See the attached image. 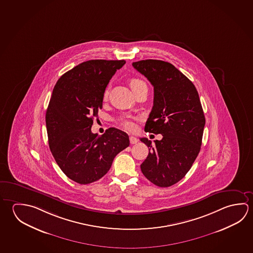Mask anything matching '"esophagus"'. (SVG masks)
Returning <instances> with one entry per match:
<instances>
[{
  "label": "esophagus",
  "instance_id": "34e87169",
  "mask_svg": "<svg viewBox=\"0 0 253 253\" xmlns=\"http://www.w3.org/2000/svg\"><path fill=\"white\" fill-rule=\"evenodd\" d=\"M129 142H130V144H137V142H138V139H137V137H132V136H130L129 137Z\"/></svg>",
  "mask_w": 253,
  "mask_h": 253
}]
</instances>
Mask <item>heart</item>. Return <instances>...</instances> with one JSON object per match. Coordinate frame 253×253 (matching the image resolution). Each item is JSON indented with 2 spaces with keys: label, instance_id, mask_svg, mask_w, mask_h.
Instances as JSON below:
<instances>
[{
  "label": "heart",
  "instance_id": "b5f03b06",
  "mask_svg": "<svg viewBox=\"0 0 253 253\" xmlns=\"http://www.w3.org/2000/svg\"><path fill=\"white\" fill-rule=\"evenodd\" d=\"M129 85H130L132 90H135V89H137L138 87L146 85V84H145L143 81L140 80V79L133 78V79L129 81ZM107 97H108V89H105V91H104V93H103V98H104V99H107ZM122 125H123V126H124L126 129H128V130H132V129H134V128H135V125L133 124L132 121L128 120V119H123V120H122Z\"/></svg>",
  "mask_w": 253,
  "mask_h": 253
}]
</instances>
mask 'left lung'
I'll use <instances>...</instances> for the list:
<instances>
[{
  "label": "left lung",
  "instance_id": "8db88e82",
  "mask_svg": "<svg viewBox=\"0 0 253 253\" xmlns=\"http://www.w3.org/2000/svg\"><path fill=\"white\" fill-rule=\"evenodd\" d=\"M154 86V106L145 131L162 134L149 147L140 165L144 176L160 187L176 184L190 169L199 154L205 117L195 85L170 63L156 59L133 62Z\"/></svg>",
  "mask_w": 253,
  "mask_h": 253
}]
</instances>
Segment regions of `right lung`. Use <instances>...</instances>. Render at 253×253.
Here are the masks:
<instances>
[{
  "label": "right lung",
  "instance_id": "add662e5",
  "mask_svg": "<svg viewBox=\"0 0 253 253\" xmlns=\"http://www.w3.org/2000/svg\"><path fill=\"white\" fill-rule=\"evenodd\" d=\"M125 60L95 59L65 73L54 87L46 111L49 149L63 172L86 185L106 175L116 155L129 145L127 133L109 128L91 132L103 93Z\"/></svg>",
  "mask_w": 253,
  "mask_h": 253
}]
</instances>
